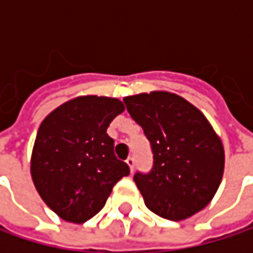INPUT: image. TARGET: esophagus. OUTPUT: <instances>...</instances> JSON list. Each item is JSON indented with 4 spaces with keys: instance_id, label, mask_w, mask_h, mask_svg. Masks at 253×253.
Segmentation results:
<instances>
[{
    "instance_id": "obj_1",
    "label": "esophagus",
    "mask_w": 253,
    "mask_h": 253,
    "mask_svg": "<svg viewBox=\"0 0 253 253\" xmlns=\"http://www.w3.org/2000/svg\"><path fill=\"white\" fill-rule=\"evenodd\" d=\"M126 163H127V166L130 167V171L133 173V170H134V158L133 157H128L126 160Z\"/></svg>"
}]
</instances>
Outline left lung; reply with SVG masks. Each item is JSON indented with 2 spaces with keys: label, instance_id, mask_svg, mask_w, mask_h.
I'll return each mask as SVG.
<instances>
[{
  "label": "left lung",
  "instance_id": "1",
  "mask_svg": "<svg viewBox=\"0 0 253 253\" xmlns=\"http://www.w3.org/2000/svg\"><path fill=\"white\" fill-rule=\"evenodd\" d=\"M123 101L154 154L152 170L133 177L145 205L171 221L204 210L224 171V148L207 117L184 98L163 90Z\"/></svg>",
  "mask_w": 253,
  "mask_h": 253
}]
</instances>
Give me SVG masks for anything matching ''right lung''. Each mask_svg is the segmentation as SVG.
Here are the masks:
<instances>
[{"mask_svg":"<svg viewBox=\"0 0 253 253\" xmlns=\"http://www.w3.org/2000/svg\"><path fill=\"white\" fill-rule=\"evenodd\" d=\"M125 111L117 98L79 96L41 123L30 174L42 201L63 220L82 224L105 205L114 184L128 176L114 155L110 123Z\"/></svg>","mask_w":253,"mask_h":253,"instance_id":"obj_1","label":"right lung"}]
</instances>
